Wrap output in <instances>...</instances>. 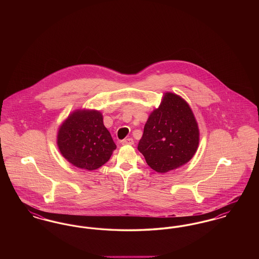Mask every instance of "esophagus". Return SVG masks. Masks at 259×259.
<instances>
[{
	"label": "esophagus",
	"instance_id": "34e87169",
	"mask_svg": "<svg viewBox=\"0 0 259 259\" xmlns=\"http://www.w3.org/2000/svg\"><path fill=\"white\" fill-rule=\"evenodd\" d=\"M121 144L122 146H132L134 145V140L132 138H127V139H124Z\"/></svg>",
	"mask_w": 259,
	"mask_h": 259
}]
</instances>
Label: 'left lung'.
Instances as JSON below:
<instances>
[{"instance_id":"8db88e82","label":"left lung","mask_w":259,"mask_h":259,"mask_svg":"<svg viewBox=\"0 0 259 259\" xmlns=\"http://www.w3.org/2000/svg\"><path fill=\"white\" fill-rule=\"evenodd\" d=\"M200 133L194 113L185 99L165 92L150 112L138 149L148 166L164 174L184 166L197 151Z\"/></svg>"}]
</instances>
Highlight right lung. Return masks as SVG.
I'll list each match as a JSON object with an SVG mask.
<instances>
[{
  "label": "right lung",
  "instance_id": "right-lung-1",
  "mask_svg": "<svg viewBox=\"0 0 259 259\" xmlns=\"http://www.w3.org/2000/svg\"><path fill=\"white\" fill-rule=\"evenodd\" d=\"M57 147L74 167L97 170L111 158L116 146L97 110L78 109L71 112L58 128Z\"/></svg>",
  "mask_w": 259,
  "mask_h": 259
}]
</instances>
